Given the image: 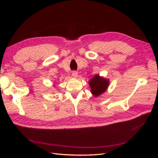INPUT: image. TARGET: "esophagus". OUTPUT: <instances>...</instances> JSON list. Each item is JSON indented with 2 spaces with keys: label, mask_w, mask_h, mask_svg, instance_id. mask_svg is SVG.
Returning a JSON list of instances; mask_svg holds the SVG:
<instances>
[{
  "label": "esophagus",
  "mask_w": 158,
  "mask_h": 158,
  "mask_svg": "<svg viewBox=\"0 0 158 158\" xmlns=\"http://www.w3.org/2000/svg\"><path fill=\"white\" fill-rule=\"evenodd\" d=\"M72 76L74 77H77V72L76 71V70H73V71L72 72Z\"/></svg>",
  "instance_id": "34e87169"
}]
</instances>
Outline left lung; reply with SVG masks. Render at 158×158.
<instances>
[{
	"instance_id": "obj_1",
	"label": "left lung",
	"mask_w": 158,
	"mask_h": 158,
	"mask_svg": "<svg viewBox=\"0 0 158 158\" xmlns=\"http://www.w3.org/2000/svg\"><path fill=\"white\" fill-rule=\"evenodd\" d=\"M91 92L95 96H98L105 91L109 85V81L96 75L89 81Z\"/></svg>"
}]
</instances>
